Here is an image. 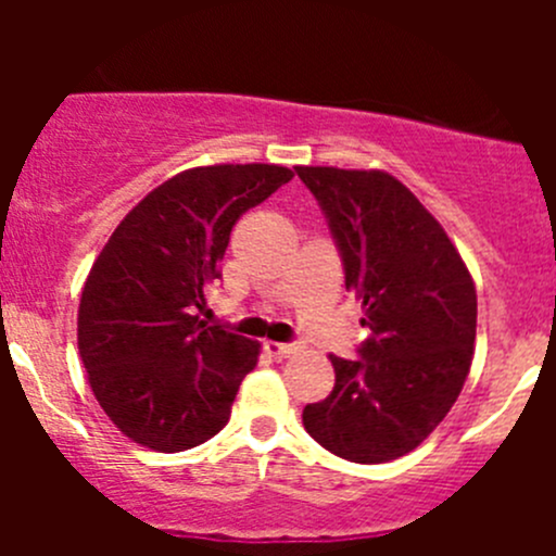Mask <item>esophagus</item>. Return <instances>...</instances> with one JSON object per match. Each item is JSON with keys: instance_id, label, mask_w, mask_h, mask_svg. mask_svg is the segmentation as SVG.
Instances as JSON below:
<instances>
[{"instance_id": "1", "label": "esophagus", "mask_w": 556, "mask_h": 556, "mask_svg": "<svg viewBox=\"0 0 556 556\" xmlns=\"http://www.w3.org/2000/svg\"><path fill=\"white\" fill-rule=\"evenodd\" d=\"M266 352L271 357H277V361H282V357H293L295 352H301L299 344H279V341H266Z\"/></svg>"}]
</instances>
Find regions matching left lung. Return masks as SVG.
<instances>
[{"mask_svg":"<svg viewBox=\"0 0 556 556\" xmlns=\"http://www.w3.org/2000/svg\"><path fill=\"white\" fill-rule=\"evenodd\" d=\"M328 220L346 290L371 336L355 361L330 355L336 384L304 408L306 433L350 463L417 450L463 390L476 288L441 223L387 172L295 166Z\"/></svg>","mask_w":556,"mask_h":556,"instance_id":"left-lung-1","label":"left lung"}]
</instances>
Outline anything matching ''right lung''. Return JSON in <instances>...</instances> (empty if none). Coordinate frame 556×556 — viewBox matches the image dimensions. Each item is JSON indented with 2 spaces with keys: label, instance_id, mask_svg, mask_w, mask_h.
<instances>
[{
  "label": "right lung",
  "instance_id": "1",
  "mask_svg": "<svg viewBox=\"0 0 556 556\" xmlns=\"http://www.w3.org/2000/svg\"><path fill=\"white\" fill-rule=\"evenodd\" d=\"M290 179L274 164L188 169L150 190L99 252L77 346L99 406L137 444L185 452L226 428L257 341L199 312L231 228Z\"/></svg>",
  "mask_w": 556,
  "mask_h": 556
}]
</instances>
